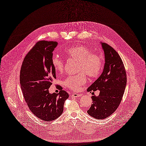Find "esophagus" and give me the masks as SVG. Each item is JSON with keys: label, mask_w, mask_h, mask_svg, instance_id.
<instances>
[{"label": "esophagus", "mask_w": 146, "mask_h": 146, "mask_svg": "<svg viewBox=\"0 0 146 146\" xmlns=\"http://www.w3.org/2000/svg\"><path fill=\"white\" fill-rule=\"evenodd\" d=\"M81 96L80 94H76V93H74V94H72L71 96V98H78V97H80Z\"/></svg>", "instance_id": "1"}]
</instances>
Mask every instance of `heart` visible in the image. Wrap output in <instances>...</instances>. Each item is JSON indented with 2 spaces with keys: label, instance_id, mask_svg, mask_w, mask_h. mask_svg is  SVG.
Returning <instances> with one entry per match:
<instances>
[{
  "label": "heart",
  "instance_id": "1",
  "mask_svg": "<svg viewBox=\"0 0 146 146\" xmlns=\"http://www.w3.org/2000/svg\"><path fill=\"white\" fill-rule=\"evenodd\" d=\"M65 53L69 58L78 61L77 72L75 75L67 76L63 81L64 85L71 90L76 91L85 84L86 74L91 78L99 75L103 68V60L98 54L92 52V49L85 45L79 44L66 49ZM51 63L56 72L64 71L65 62L58 56H54Z\"/></svg>",
  "mask_w": 146,
  "mask_h": 146
}]
</instances>
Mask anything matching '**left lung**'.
<instances>
[{
    "instance_id": "1",
    "label": "left lung",
    "mask_w": 146,
    "mask_h": 146,
    "mask_svg": "<svg viewBox=\"0 0 146 146\" xmlns=\"http://www.w3.org/2000/svg\"><path fill=\"white\" fill-rule=\"evenodd\" d=\"M105 53V63L103 72L89 86L88 92L100 91L91 97L92 103L87 111L96 119H104L117 109L126 88L127 77L124 64L118 53L109 45L100 42Z\"/></svg>"
}]
</instances>
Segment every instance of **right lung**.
Returning <instances> with one entry per match:
<instances>
[{
  "label": "right lung",
  "instance_id": "right-lung-1",
  "mask_svg": "<svg viewBox=\"0 0 146 146\" xmlns=\"http://www.w3.org/2000/svg\"><path fill=\"white\" fill-rule=\"evenodd\" d=\"M57 45L56 41H38L26 55L20 70V86L29 109L37 117L47 121L61 115L64 102L69 97L59 85L58 94H51L48 91L56 79L51 60Z\"/></svg>",
  "mask_w": 146,
  "mask_h": 146
}]
</instances>
